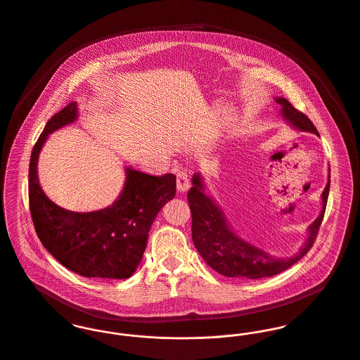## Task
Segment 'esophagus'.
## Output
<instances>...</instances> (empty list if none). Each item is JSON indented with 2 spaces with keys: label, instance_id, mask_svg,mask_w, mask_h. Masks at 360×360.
I'll list each match as a JSON object with an SVG mask.
<instances>
[{
  "label": "esophagus",
  "instance_id": "esophagus-1",
  "mask_svg": "<svg viewBox=\"0 0 360 360\" xmlns=\"http://www.w3.org/2000/svg\"><path fill=\"white\" fill-rule=\"evenodd\" d=\"M176 188L179 192H185L191 188L189 172L186 169H179L176 174Z\"/></svg>",
  "mask_w": 360,
  "mask_h": 360
}]
</instances>
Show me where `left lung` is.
<instances>
[{
  "mask_svg": "<svg viewBox=\"0 0 360 360\" xmlns=\"http://www.w3.org/2000/svg\"><path fill=\"white\" fill-rule=\"evenodd\" d=\"M276 103L281 106V115L295 128L301 131L318 134L314 122L302 112L295 109L287 99L278 98ZM319 135V134H318ZM330 181L321 195L323 208L319 217L309 226V238L301 251L290 258H275L264 250L251 245L238 238L228 226L221 210L204 193L199 175L193 176V186L188 192V201L192 212V239L202 259L218 274L228 278L261 279L271 278L288 269L298 262L314 245L319 233L328 199Z\"/></svg>",
  "mask_w": 360,
  "mask_h": 360,
  "instance_id": "8db88e82",
  "label": "left lung"
}]
</instances>
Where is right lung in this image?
<instances>
[{
  "mask_svg": "<svg viewBox=\"0 0 360 360\" xmlns=\"http://www.w3.org/2000/svg\"><path fill=\"white\" fill-rule=\"evenodd\" d=\"M76 102L53 115L41 132L29 165V207L42 245L69 271L84 278L127 279L139 265L149 229L161 207L174 199L176 178L127 168V179L113 205L92 211H68L45 196L37 160L46 136L76 120Z\"/></svg>",
  "mask_w": 360,
  "mask_h": 360,
  "instance_id": "1",
  "label": "right lung"
}]
</instances>
